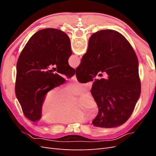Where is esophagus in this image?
<instances>
[{
    "label": "esophagus",
    "mask_w": 156,
    "mask_h": 156,
    "mask_svg": "<svg viewBox=\"0 0 156 156\" xmlns=\"http://www.w3.org/2000/svg\"><path fill=\"white\" fill-rule=\"evenodd\" d=\"M72 79L73 80V81H77V77H76V75H75V74L72 77Z\"/></svg>",
    "instance_id": "esophagus-1"
}]
</instances>
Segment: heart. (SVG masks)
Instances as JSON below:
<instances>
[{"label": "heart", "mask_w": 156, "mask_h": 156, "mask_svg": "<svg viewBox=\"0 0 156 156\" xmlns=\"http://www.w3.org/2000/svg\"><path fill=\"white\" fill-rule=\"evenodd\" d=\"M88 83L74 82L64 87H55L45 94L40 106L41 118L53 123L69 124L81 123L87 120V115L91 117L97 115L98 103L91 94L80 98L75 103V96L87 93Z\"/></svg>", "instance_id": "heart-1"}]
</instances>
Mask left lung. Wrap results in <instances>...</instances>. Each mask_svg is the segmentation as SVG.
<instances>
[{
  "instance_id": "8db88e82",
  "label": "left lung",
  "mask_w": 156,
  "mask_h": 156,
  "mask_svg": "<svg viewBox=\"0 0 156 156\" xmlns=\"http://www.w3.org/2000/svg\"><path fill=\"white\" fill-rule=\"evenodd\" d=\"M72 54L68 36L56 29L37 31L27 42L17 60L15 92L28 119L40 120V106L45 94L66 81L60 74L69 77L75 74L68 64ZM51 65H56L57 68L49 70Z\"/></svg>"
}]
</instances>
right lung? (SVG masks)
I'll return each mask as SVG.
<instances>
[{"label": "right lung", "mask_w": 156, "mask_h": 156, "mask_svg": "<svg viewBox=\"0 0 156 156\" xmlns=\"http://www.w3.org/2000/svg\"><path fill=\"white\" fill-rule=\"evenodd\" d=\"M138 67L135 51L120 32L102 30L90 36L75 74L94 81L91 94L99 107L94 126L109 128L129 119L140 94ZM100 71L105 72L107 76L94 80Z\"/></svg>", "instance_id": "1"}]
</instances>
